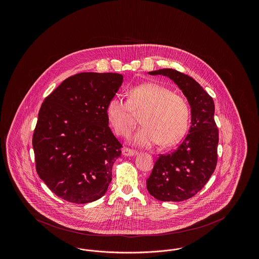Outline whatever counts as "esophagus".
Segmentation results:
<instances>
[{
	"label": "esophagus",
	"instance_id": "esophagus-1",
	"mask_svg": "<svg viewBox=\"0 0 259 259\" xmlns=\"http://www.w3.org/2000/svg\"><path fill=\"white\" fill-rule=\"evenodd\" d=\"M122 154H123L124 156H134V155L138 154V152L136 150H133V149L124 148L122 149Z\"/></svg>",
	"mask_w": 259,
	"mask_h": 259
}]
</instances>
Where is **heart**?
I'll return each instance as SVG.
<instances>
[{
    "mask_svg": "<svg viewBox=\"0 0 259 259\" xmlns=\"http://www.w3.org/2000/svg\"><path fill=\"white\" fill-rule=\"evenodd\" d=\"M144 126L132 138V143L150 148L160 143L168 147L185 135L189 110L185 99L158 83L148 82L133 87L129 100L113 97L107 107V116L113 131L127 137L135 129L137 115H142Z\"/></svg>",
    "mask_w": 259,
    "mask_h": 259,
    "instance_id": "heart-1",
    "label": "heart"
}]
</instances>
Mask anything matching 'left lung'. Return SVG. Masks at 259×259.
<instances>
[{
    "instance_id": "left-lung-1",
    "label": "left lung",
    "mask_w": 259,
    "mask_h": 259,
    "mask_svg": "<svg viewBox=\"0 0 259 259\" xmlns=\"http://www.w3.org/2000/svg\"><path fill=\"white\" fill-rule=\"evenodd\" d=\"M148 74L168 76L183 91L191 108V126L178 148L169 154H160L155 161L147 188L157 200L185 201L204 187L217 166L219 130L213 100L187 74L172 69Z\"/></svg>"
}]
</instances>
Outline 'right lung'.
Wrapping results in <instances>:
<instances>
[{"instance_id":"right-lung-1","label":"right lung","mask_w":259,"mask_h":259,"mask_svg":"<svg viewBox=\"0 0 259 259\" xmlns=\"http://www.w3.org/2000/svg\"><path fill=\"white\" fill-rule=\"evenodd\" d=\"M122 82V74H74L41 104L33 135L36 170L58 197L85 204L108 190L122 145L109 127L107 107Z\"/></svg>"}]
</instances>
